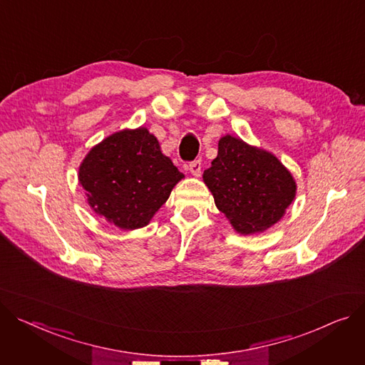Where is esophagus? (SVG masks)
I'll return each mask as SVG.
<instances>
[{
	"label": "esophagus",
	"mask_w": 365,
	"mask_h": 365,
	"mask_svg": "<svg viewBox=\"0 0 365 365\" xmlns=\"http://www.w3.org/2000/svg\"><path fill=\"white\" fill-rule=\"evenodd\" d=\"M201 161L200 160H197V161H192L190 164H189V172H190V175L192 176H195V178H200L201 176Z\"/></svg>",
	"instance_id": "34e87169"
}]
</instances>
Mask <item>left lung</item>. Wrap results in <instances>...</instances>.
Segmentation results:
<instances>
[{
    "instance_id": "1",
    "label": "left lung",
    "mask_w": 365,
    "mask_h": 365,
    "mask_svg": "<svg viewBox=\"0 0 365 365\" xmlns=\"http://www.w3.org/2000/svg\"><path fill=\"white\" fill-rule=\"evenodd\" d=\"M214 202L240 235L276 225L297 195L289 170L272 153L232 135L218 140V153L204 172Z\"/></svg>"
}]
</instances>
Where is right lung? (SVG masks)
<instances>
[{"label": "right lung", "instance_id": "obj_1", "mask_svg": "<svg viewBox=\"0 0 365 365\" xmlns=\"http://www.w3.org/2000/svg\"><path fill=\"white\" fill-rule=\"evenodd\" d=\"M183 178L147 128L110 135L79 167L91 208L123 230L147 226Z\"/></svg>", "mask_w": 365, "mask_h": 365}]
</instances>
